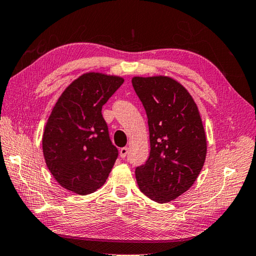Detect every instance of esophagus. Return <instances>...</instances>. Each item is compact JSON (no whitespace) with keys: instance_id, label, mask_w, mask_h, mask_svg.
<instances>
[{"instance_id":"34e87169","label":"esophagus","mask_w":256,"mask_h":256,"mask_svg":"<svg viewBox=\"0 0 256 256\" xmlns=\"http://www.w3.org/2000/svg\"><path fill=\"white\" fill-rule=\"evenodd\" d=\"M127 153H128V148L127 146H124V148H122L120 149V151H119V154H120V158H126V156H127Z\"/></svg>"}]
</instances>
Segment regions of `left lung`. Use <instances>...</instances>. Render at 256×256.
Returning <instances> with one entry per match:
<instances>
[{
	"label": "left lung",
	"mask_w": 256,
	"mask_h": 256,
	"mask_svg": "<svg viewBox=\"0 0 256 256\" xmlns=\"http://www.w3.org/2000/svg\"><path fill=\"white\" fill-rule=\"evenodd\" d=\"M149 124L150 156L136 168L140 190L156 202H171L194 184L207 153L205 129L187 90L168 76L132 78Z\"/></svg>",
	"instance_id": "1"
}]
</instances>
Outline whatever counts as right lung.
Listing matches in <instances>:
<instances>
[{
	"mask_svg": "<svg viewBox=\"0 0 256 256\" xmlns=\"http://www.w3.org/2000/svg\"><path fill=\"white\" fill-rule=\"evenodd\" d=\"M124 78L88 72L68 86L48 118L42 136L46 164L66 190L88 195L104 185L118 156L102 107Z\"/></svg>",
	"mask_w": 256,
	"mask_h": 256,
	"instance_id": "obj_1",
	"label": "right lung"
}]
</instances>
